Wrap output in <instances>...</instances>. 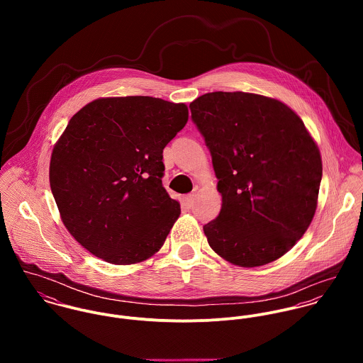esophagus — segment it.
I'll use <instances>...</instances> for the list:
<instances>
[{
	"label": "esophagus",
	"mask_w": 363,
	"mask_h": 363,
	"mask_svg": "<svg viewBox=\"0 0 363 363\" xmlns=\"http://www.w3.org/2000/svg\"><path fill=\"white\" fill-rule=\"evenodd\" d=\"M194 199H196L194 194H187V196L183 197V204H184L186 207L190 208L194 204Z\"/></svg>",
	"instance_id": "1"
}]
</instances>
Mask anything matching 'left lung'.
Returning <instances> with one entry per match:
<instances>
[{"instance_id":"left-lung-1","label":"left lung","mask_w":363,"mask_h":363,"mask_svg":"<svg viewBox=\"0 0 363 363\" xmlns=\"http://www.w3.org/2000/svg\"><path fill=\"white\" fill-rule=\"evenodd\" d=\"M212 156L222 208L204 226L211 249L239 267L282 257L317 208L321 156L286 104L246 92H211L190 104Z\"/></svg>"}]
</instances>
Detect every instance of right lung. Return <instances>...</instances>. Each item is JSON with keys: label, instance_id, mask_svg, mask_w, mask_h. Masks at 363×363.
<instances>
[{"label": "right lung", "instance_id": "right-lung-1", "mask_svg": "<svg viewBox=\"0 0 363 363\" xmlns=\"http://www.w3.org/2000/svg\"><path fill=\"white\" fill-rule=\"evenodd\" d=\"M189 120L184 104L101 98L72 116L52 150L61 220L94 256L128 265L163 246L180 204L162 186L163 148Z\"/></svg>", "mask_w": 363, "mask_h": 363}]
</instances>
